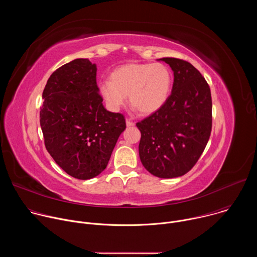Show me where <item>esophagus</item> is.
Returning <instances> with one entry per match:
<instances>
[{"label":"esophagus","mask_w":257,"mask_h":257,"mask_svg":"<svg viewBox=\"0 0 257 257\" xmlns=\"http://www.w3.org/2000/svg\"><path fill=\"white\" fill-rule=\"evenodd\" d=\"M126 125H127V127H133L135 125V123L130 120H126Z\"/></svg>","instance_id":"esophagus-1"}]
</instances>
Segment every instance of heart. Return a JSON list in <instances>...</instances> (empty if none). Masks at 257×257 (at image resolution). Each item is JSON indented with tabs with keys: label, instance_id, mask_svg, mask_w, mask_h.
Wrapping results in <instances>:
<instances>
[{
	"label": "heart",
	"instance_id": "heart-1",
	"mask_svg": "<svg viewBox=\"0 0 257 257\" xmlns=\"http://www.w3.org/2000/svg\"><path fill=\"white\" fill-rule=\"evenodd\" d=\"M108 79L98 87L105 105L118 111L128 95L130 105L145 116L155 114L166 103L172 86V73L162 63L124 64L115 68Z\"/></svg>",
	"mask_w": 257,
	"mask_h": 257
}]
</instances>
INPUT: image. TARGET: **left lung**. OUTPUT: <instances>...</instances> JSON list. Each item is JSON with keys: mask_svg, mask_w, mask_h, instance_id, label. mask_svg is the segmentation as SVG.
I'll use <instances>...</instances> for the list:
<instances>
[{"mask_svg": "<svg viewBox=\"0 0 257 257\" xmlns=\"http://www.w3.org/2000/svg\"><path fill=\"white\" fill-rule=\"evenodd\" d=\"M174 72L171 95L158 112L136 123L139 158L159 178L185 175L197 163L211 132V94L200 72L176 58L159 59Z\"/></svg>", "mask_w": 257, "mask_h": 257, "instance_id": "obj_1", "label": "left lung"}]
</instances>
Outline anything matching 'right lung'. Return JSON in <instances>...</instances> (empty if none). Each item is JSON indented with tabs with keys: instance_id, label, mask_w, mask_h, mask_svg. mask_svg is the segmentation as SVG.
I'll return each instance as SVG.
<instances>
[{
	"instance_id": "obj_1",
	"label": "right lung",
	"mask_w": 257,
	"mask_h": 257,
	"mask_svg": "<svg viewBox=\"0 0 257 257\" xmlns=\"http://www.w3.org/2000/svg\"><path fill=\"white\" fill-rule=\"evenodd\" d=\"M40 112L46 149L68 175L88 180L107 166L121 133L120 113L108 112L96 84V65L75 59L57 69L43 92Z\"/></svg>"
}]
</instances>
